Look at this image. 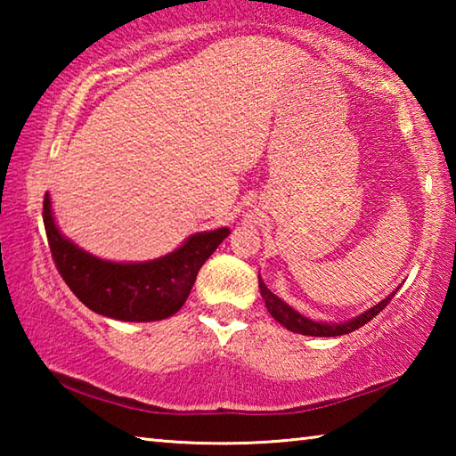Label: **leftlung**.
<instances>
[{"label": "left lung", "instance_id": "8db88e82", "mask_svg": "<svg viewBox=\"0 0 456 456\" xmlns=\"http://www.w3.org/2000/svg\"><path fill=\"white\" fill-rule=\"evenodd\" d=\"M259 289H261V297L265 299V305H267V312L273 315V318L285 326L291 331H296V334H302V336H320V338H330V336H344V334H350V331L358 330L368 323L370 320L374 318V315L380 314L386 305L392 302V297H395V293H390L388 297L382 299L380 304L374 305L372 310H368L366 314L358 315V318H354L346 323H318V322H312L304 318V315H299L297 312H293L291 307L281 302L280 297L273 296L272 291L267 289V285L261 281L259 277Z\"/></svg>", "mask_w": 456, "mask_h": 456}]
</instances>
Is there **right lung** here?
<instances>
[{"label":"right lung","instance_id":"obj_1","mask_svg":"<svg viewBox=\"0 0 456 456\" xmlns=\"http://www.w3.org/2000/svg\"><path fill=\"white\" fill-rule=\"evenodd\" d=\"M44 227L58 273L92 312L122 322H157L187 302L199 269L229 229L197 233L175 253L146 264H112L82 251L60 235L50 199L44 197Z\"/></svg>","mask_w":456,"mask_h":456}]
</instances>
